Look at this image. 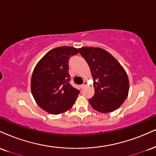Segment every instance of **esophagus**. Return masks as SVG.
<instances>
[{"instance_id":"34e87169","label":"esophagus","mask_w":156,"mask_h":156,"mask_svg":"<svg viewBox=\"0 0 156 156\" xmlns=\"http://www.w3.org/2000/svg\"><path fill=\"white\" fill-rule=\"evenodd\" d=\"M85 85H86V83H83V84H81V85L80 86V89H83L84 86H85Z\"/></svg>"}]
</instances>
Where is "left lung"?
I'll return each instance as SVG.
<instances>
[{"instance_id": "obj_1", "label": "left lung", "mask_w": 156, "mask_h": 156, "mask_svg": "<svg viewBox=\"0 0 156 156\" xmlns=\"http://www.w3.org/2000/svg\"><path fill=\"white\" fill-rule=\"evenodd\" d=\"M78 51L89 65L93 77L95 92L89 99L91 106L103 113L115 110L129 94V78L125 70L103 48L82 47Z\"/></svg>"}]
</instances>
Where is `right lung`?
Segmentation results:
<instances>
[{"label":"right lung","instance_id":"right-lung-1","mask_svg":"<svg viewBox=\"0 0 156 156\" xmlns=\"http://www.w3.org/2000/svg\"><path fill=\"white\" fill-rule=\"evenodd\" d=\"M70 46L49 51L35 66L31 78V91L40 108L57 115L70 110L80 91L70 84L69 59L78 53Z\"/></svg>","mask_w":156,"mask_h":156}]
</instances>
